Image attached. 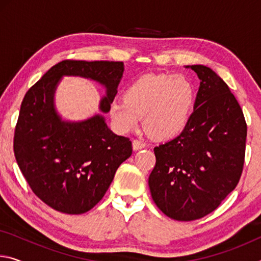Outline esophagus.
<instances>
[{
    "label": "esophagus",
    "mask_w": 261,
    "mask_h": 261,
    "mask_svg": "<svg viewBox=\"0 0 261 261\" xmlns=\"http://www.w3.org/2000/svg\"><path fill=\"white\" fill-rule=\"evenodd\" d=\"M146 147V145L144 143H141L140 140H134L132 141V148H134V151H139L141 148H145Z\"/></svg>",
    "instance_id": "esophagus-1"
}]
</instances>
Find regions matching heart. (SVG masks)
<instances>
[{"mask_svg":"<svg viewBox=\"0 0 261 261\" xmlns=\"http://www.w3.org/2000/svg\"><path fill=\"white\" fill-rule=\"evenodd\" d=\"M194 102L196 87L189 77L147 73L130 84L124 98L112 101L109 115L117 131L136 129L143 117L145 130L153 138L168 140L187 127Z\"/></svg>","mask_w":261,"mask_h":261,"instance_id":"1","label":"heart"}]
</instances>
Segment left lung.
<instances>
[{"instance_id":"left-lung-1","label":"left lung","mask_w":261,"mask_h":261,"mask_svg":"<svg viewBox=\"0 0 261 261\" xmlns=\"http://www.w3.org/2000/svg\"><path fill=\"white\" fill-rule=\"evenodd\" d=\"M200 81L193 113L178 137L154 147L148 177L155 205L169 218L193 221L218 208L240 180L246 123L229 87L211 68L187 65Z\"/></svg>"}]
</instances>
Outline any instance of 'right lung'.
Returning <instances> with one entry per match:
<instances>
[{"label":"right lung","mask_w":261,"mask_h":261,"mask_svg":"<svg viewBox=\"0 0 261 261\" xmlns=\"http://www.w3.org/2000/svg\"><path fill=\"white\" fill-rule=\"evenodd\" d=\"M124 72L123 62L62 61L25 94L17 121L14 152L30 188L62 213L83 214L98 204L117 168L132 154L129 138L109 129L103 115L67 121L55 107V92L64 76L82 77L106 88L102 114L109 107Z\"/></svg>","instance_id":"right-lung-1"}]
</instances>
